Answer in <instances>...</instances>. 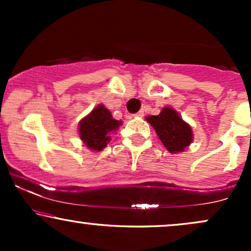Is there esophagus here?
<instances>
[{"label":"esophagus","mask_w":251,"mask_h":251,"mask_svg":"<svg viewBox=\"0 0 251 251\" xmlns=\"http://www.w3.org/2000/svg\"><path fill=\"white\" fill-rule=\"evenodd\" d=\"M134 117L135 118H143L144 117V112L143 111H139V112H138V113L134 114Z\"/></svg>","instance_id":"esophagus-1"}]
</instances>
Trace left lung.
Masks as SVG:
<instances>
[{"label": "left lung", "instance_id": "8db88e82", "mask_svg": "<svg viewBox=\"0 0 251 251\" xmlns=\"http://www.w3.org/2000/svg\"><path fill=\"white\" fill-rule=\"evenodd\" d=\"M145 119L151 124L170 153L185 151L194 140L191 126L172 107L166 106L158 116H149Z\"/></svg>", "mask_w": 251, "mask_h": 251}]
</instances>
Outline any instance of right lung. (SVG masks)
<instances>
[{"label":"right lung","mask_w":251,"mask_h":251,"mask_svg":"<svg viewBox=\"0 0 251 251\" xmlns=\"http://www.w3.org/2000/svg\"><path fill=\"white\" fill-rule=\"evenodd\" d=\"M122 120H116L112 117L102 103H99L86 117H83L79 123V137L91 151H102L111 142V134L114 133Z\"/></svg>","instance_id":"right-lung-1"}]
</instances>
